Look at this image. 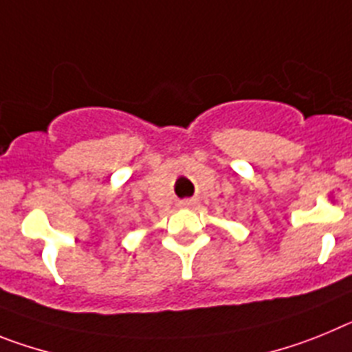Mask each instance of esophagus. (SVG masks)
Returning <instances> with one entry per match:
<instances>
[{"label":"esophagus","instance_id":"1","mask_svg":"<svg viewBox=\"0 0 352 352\" xmlns=\"http://www.w3.org/2000/svg\"><path fill=\"white\" fill-rule=\"evenodd\" d=\"M184 204H186V201H184Z\"/></svg>","mask_w":352,"mask_h":352}]
</instances>
